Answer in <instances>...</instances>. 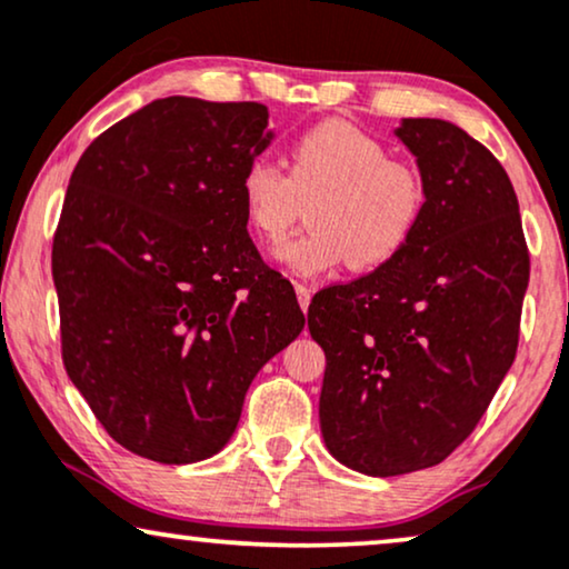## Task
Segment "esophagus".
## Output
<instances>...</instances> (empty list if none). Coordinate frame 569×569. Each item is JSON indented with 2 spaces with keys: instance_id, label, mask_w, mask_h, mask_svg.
<instances>
[{
  "instance_id": "obj_1",
  "label": "esophagus",
  "mask_w": 569,
  "mask_h": 569,
  "mask_svg": "<svg viewBox=\"0 0 569 569\" xmlns=\"http://www.w3.org/2000/svg\"><path fill=\"white\" fill-rule=\"evenodd\" d=\"M293 289H297V299H299V307H301V309H305V312H307V309H309V301H312V291H309L305 283H297V286H293Z\"/></svg>"
}]
</instances>
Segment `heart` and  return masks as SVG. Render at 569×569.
<instances>
[{
	"instance_id": "heart-1",
	"label": "heart",
	"mask_w": 569,
	"mask_h": 569,
	"mask_svg": "<svg viewBox=\"0 0 569 569\" xmlns=\"http://www.w3.org/2000/svg\"><path fill=\"white\" fill-rule=\"evenodd\" d=\"M312 229L276 247L293 276L312 278L348 262L377 270L396 260L419 233L429 187L416 166L351 121L325 119L293 140L289 171L272 156H257L239 179L249 229L260 241H278L297 221L301 197H313Z\"/></svg>"
}]
</instances>
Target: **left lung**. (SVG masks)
<instances>
[{
	"label": "left lung",
	"instance_id": "8db88e82",
	"mask_svg": "<svg viewBox=\"0 0 569 569\" xmlns=\"http://www.w3.org/2000/svg\"><path fill=\"white\" fill-rule=\"evenodd\" d=\"M396 134L429 187L421 229L307 315L328 361L325 445L367 476L431 468L471 435L515 361L531 272L502 163L445 119H403Z\"/></svg>",
	"mask_w": 569,
	"mask_h": 569
}]
</instances>
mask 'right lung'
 <instances>
[{"label":"right lung","mask_w":569,"mask_h":569,"mask_svg":"<svg viewBox=\"0 0 569 569\" xmlns=\"http://www.w3.org/2000/svg\"><path fill=\"white\" fill-rule=\"evenodd\" d=\"M270 140L262 103L169 96L74 166L51 249L62 359L134 456L184 466L223 450L254 375L305 330L239 194Z\"/></svg>","instance_id":"add662e5"}]
</instances>
